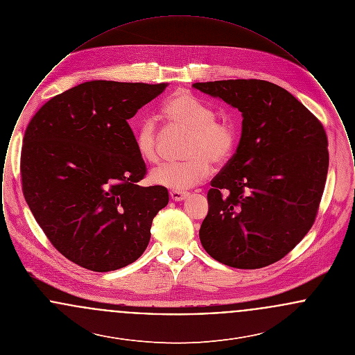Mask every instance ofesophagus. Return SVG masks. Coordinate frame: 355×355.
<instances>
[{
	"label": "esophagus",
	"instance_id": "obj_1",
	"mask_svg": "<svg viewBox=\"0 0 355 355\" xmlns=\"http://www.w3.org/2000/svg\"><path fill=\"white\" fill-rule=\"evenodd\" d=\"M189 194H190V193H187V191L170 190V197H171V200H174V201H182V200H185V198L189 197Z\"/></svg>",
	"mask_w": 355,
	"mask_h": 355
}]
</instances>
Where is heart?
I'll return each instance as SVG.
<instances>
[{
    "label": "heart",
    "mask_w": 355,
    "mask_h": 355,
    "mask_svg": "<svg viewBox=\"0 0 355 355\" xmlns=\"http://www.w3.org/2000/svg\"><path fill=\"white\" fill-rule=\"evenodd\" d=\"M164 114L173 126L189 132L185 145L189 158L153 170V184L185 190L202 182L210 174L211 162L225 166L234 157L239 141L236 123L227 119H216L214 107L194 94L174 93L164 106ZM159 145L161 135L155 121L145 117L135 129L137 152L145 162L155 164L159 159Z\"/></svg>",
    "instance_id": "heart-1"
}]
</instances>
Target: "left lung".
Returning <instances> with one entry per match:
<instances>
[{"mask_svg": "<svg viewBox=\"0 0 355 355\" xmlns=\"http://www.w3.org/2000/svg\"><path fill=\"white\" fill-rule=\"evenodd\" d=\"M242 113L232 161L211 180L203 249L223 265L259 269L282 259L311 229L329 169L327 135L306 106L262 80L196 83Z\"/></svg>", "mask_w": 355, "mask_h": 355, "instance_id": "obj_1", "label": "left lung"}]
</instances>
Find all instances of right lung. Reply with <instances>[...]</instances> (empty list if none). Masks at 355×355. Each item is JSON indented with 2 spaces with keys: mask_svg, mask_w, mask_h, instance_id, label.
<instances>
[{
  "mask_svg": "<svg viewBox=\"0 0 355 355\" xmlns=\"http://www.w3.org/2000/svg\"><path fill=\"white\" fill-rule=\"evenodd\" d=\"M166 86L84 83L46 102L25 130L24 197L51 245L81 268L133 263L169 202L166 187L138 185L146 165L128 123Z\"/></svg>",
  "mask_w": 355,
  "mask_h": 355,
  "instance_id": "1",
  "label": "right lung"
}]
</instances>
